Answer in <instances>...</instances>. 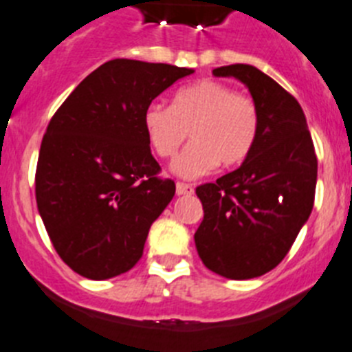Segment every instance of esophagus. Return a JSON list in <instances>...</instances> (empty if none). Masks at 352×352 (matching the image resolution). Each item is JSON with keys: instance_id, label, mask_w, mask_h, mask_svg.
<instances>
[{"instance_id": "1", "label": "esophagus", "mask_w": 352, "mask_h": 352, "mask_svg": "<svg viewBox=\"0 0 352 352\" xmlns=\"http://www.w3.org/2000/svg\"><path fill=\"white\" fill-rule=\"evenodd\" d=\"M175 189H177V195H193L195 193L193 186L184 184V182H177Z\"/></svg>"}]
</instances>
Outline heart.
<instances>
[{"mask_svg": "<svg viewBox=\"0 0 352 352\" xmlns=\"http://www.w3.org/2000/svg\"><path fill=\"white\" fill-rule=\"evenodd\" d=\"M146 140L159 157H170L182 142L191 143L172 163L184 179L207 175L214 168H234L252 154L258 134V111L250 97L216 79H201L177 90L172 104H151L143 113Z\"/></svg>", "mask_w": 352, "mask_h": 352, "instance_id": "1", "label": "heart"}]
</instances>
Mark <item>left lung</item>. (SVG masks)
I'll use <instances>...</instances> for the list:
<instances>
[{"label": "left lung", "instance_id": "obj_1", "mask_svg": "<svg viewBox=\"0 0 352 352\" xmlns=\"http://www.w3.org/2000/svg\"><path fill=\"white\" fill-rule=\"evenodd\" d=\"M239 79L258 111L252 154L237 170L198 186L204 206L195 244L207 269L248 280L276 267L310 218L317 184V155L298 100L253 65L212 70Z\"/></svg>", "mask_w": 352, "mask_h": 352}]
</instances>
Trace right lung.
Masks as SVG:
<instances>
[{"label": "right lung", "mask_w": 352, "mask_h": 352, "mask_svg": "<svg viewBox=\"0 0 352 352\" xmlns=\"http://www.w3.org/2000/svg\"><path fill=\"white\" fill-rule=\"evenodd\" d=\"M193 69L111 60L76 87L47 125L36 207L54 250L90 280L127 273L175 195L143 129L152 100Z\"/></svg>", "instance_id": "obj_1"}]
</instances>
